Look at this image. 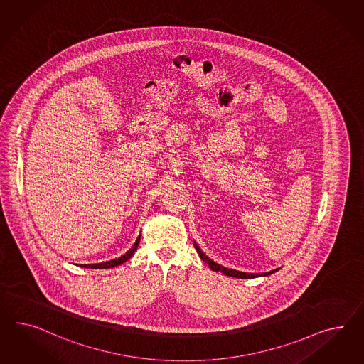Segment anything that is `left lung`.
<instances>
[{
  "mask_svg": "<svg viewBox=\"0 0 364 364\" xmlns=\"http://www.w3.org/2000/svg\"><path fill=\"white\" fill-rule=\"evenodd\" d=\"M193 245L196 247L197 253H198V256L200 258L208 264V266L213 270V272H221L223 274L229 275V277H235V278H242V279H247V278H257V277H266V275L273 274L275 272H278L279 269H274V270H270V272H267V273H245V272H240V270H235V269H229V267H225V266L220 265V264H217L215 262L213 259H210L209 257L198 247V245L196 244V241H193Z\"/></svg>",
  "mask_w": 364,
  "mask_h": 364,
  "instance_id": "8db88e82",
  "label": "left lung"
}]
</instances>
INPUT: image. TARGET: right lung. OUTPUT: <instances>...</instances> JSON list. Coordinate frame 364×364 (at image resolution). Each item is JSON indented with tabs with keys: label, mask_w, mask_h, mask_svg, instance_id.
<instances>
[{
	"label": "right lung",
	"mask_w": 364,
	"mask_h": 364,
	"mask_svg": "<svg viewBox=\"0 0 364 364\" xmlns=\"http://www.w3.org/2000/svg\"><path fill=\"white\" fill-rule=\"evenodd\" d=\"M139 242H140V235H139L135 244L131 246V249L126 252V255L118 257V258H114L111 261H106V262H100V264H92V265H80L82 267H87V269H111V267H115V266L122 265L124 264L127 259H129L131 257L134 256V253L136 252L138 249Z\"/></svg>",
	"instance_id": "obj_1"
}]
</instances>
